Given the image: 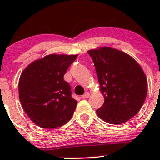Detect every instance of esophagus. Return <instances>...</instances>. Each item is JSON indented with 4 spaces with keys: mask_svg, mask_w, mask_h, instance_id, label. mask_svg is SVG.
Wrapping results in <instances>:
<instances>
[{
    "mask_svg": "<svg viewBox=\"0 0 160 160\" xmlns=\"http://www.w3.org/2000/svg\"><path fill=\"white\" fill-rule=\"evenodd\" d=\"M89 96H90V93H89V92H86V93H85L84 94L82 95L81 98H83V99H85V98H89Z\"/></svg>",
    "mask_w": 160,
    "mask_h": 160,
    "instance_id": "esophagus-1",
    "label": "esophagus"
}]
</instances>
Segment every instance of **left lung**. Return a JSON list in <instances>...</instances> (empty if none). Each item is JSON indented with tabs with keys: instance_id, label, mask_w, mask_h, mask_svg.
<instances>
[{
	"instance_id": "8db88e82",
	"label": "left lung",
	"mask_w": 160,
	"mask_h": 160,
	"mask_svg": "<svg viewBox=\"0 0 160 160\" xmlns=\"http://www.w3.org/2000/svg\"><path fill=\"white\" fill-rule=\"evenodd\" d=\"M93 59L104 97L98 117L108 123H125L135 115L147 95V80L141 66L125 52L100 46L88 51Z\"/></svg>"
}]
</instances>
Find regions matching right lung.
<instances>
[{
	"label": "right lung",
	"instance_id": "right-lung-1",
	"mask_svg": "<svg viewBox=\"0 0 160 160\" xmlns=\"http://www.w3.org/2000/svg\"><path fill=\"white\" fill-rule=\"evenodd\" d=\"M77 57L49 54L32 62L22 71L19 99L25 112L38 126L58 128L72 118L77 101L71 98L70 86L63 76Z\"/></svg>",
	"mask_w": 160,
	"mask_h": 160
}]
</instances>
